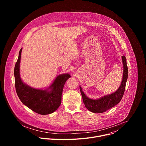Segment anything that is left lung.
<instances>
[{"label":"left lung","mask_w":146,"mask_h":146,"mask_svg":"<svg viewBox=\"0 0 146 146\" xmlns=\"http://www.w3.org/2000/svg\"><path fill=\"white\" fill-rule=\"evenodd\" d=\"M122 60L123 65L122 80L119 88L115 92L106 96H104L100 99L94 100L88 98L83 92L81 87H80L83 102H84L86 108L90 111L95 113L105 112L115 106L121 101L123 95L125 90L128 72L127 64V59L125 56L123 55L122 56Z\"/></svg>","instance_id":"obj_1"}]
</instances>
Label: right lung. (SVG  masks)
Masks as SVG:
<instances>
[{"label":"right lung","mask_w":146,"mask_h":146,"mask_svg":"<svg viewBox=\"0 0 146 146\" xmlns=\"http://www.w3.org/2000/svg\"><path fill=\"white\" fill-rule=\"evenodd\" d=\"M22 48L14 68L15 87L21 101L32 111L41 115L54 112L61 103L62 94L66 80L70 77L69 74L59 75L48 90L35 89L26 85L21 79L19 64Z\"/></svg>","instance_id":"right-lung-1"}]
</instances>
